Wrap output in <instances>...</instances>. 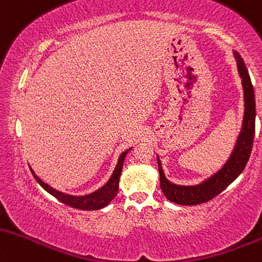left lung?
<instances>
[{"mask_svg": "<svg viewBox=\"0 0 262 262\" xmlns=\"http://www.w3.org/2000/svg\"><path fill=\"white\" fill-rule=\"evenodd\" d=\"M233 54L237 64V73L242 79L244 93L243 123L236 142L222 168L201 183L193 184V186H181V184L172 183L168 181L163 172L160 157L157 156L161 189L164 196L176 204L195 205L210 201L242 174L249 161L255 135V116H256L255 115V94L243 58L236 51H233Z\"/></svg>", "mask_w": 262, "mask_h": 262, "instance_id": "obj_1", "label": "left lung"}]
</instances>
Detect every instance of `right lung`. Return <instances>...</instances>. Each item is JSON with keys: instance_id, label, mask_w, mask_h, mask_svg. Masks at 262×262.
I'll use <instances>...</instances> for the list:
<instances>
[{"instance_id": "1", "label": "right lung", "mask_w": 262, "mask_h": 262, "mask_svg": "<svg viewBox=\"0 0 262 262\" xmlns=\"http://www.w3.org/2000/svg\"><path fill=\"white\" fill-rule=\"evenodd\" d=\"M132 149V147L127 148L126 151H123L121 155L119 156V160H117V164L114 169L113 174L108 178V181L99 189L94 190L93 193H89V194L85 195H72L68 194V193L60 192V190L54 189V188L49 186V184L44 183V182L40 179L38 176L34 173V170L31 168L32 174L34 176L36 181L39 183V186L43 188L44 190L52 194L53 196L60 201L64 204L69 205V207L75 208V209H81V210H98L101 209V208L106 207V205L115 198L117 192H119V181L120 176H121L122 172V166L123 161H125L126 155L128 154Z\"/></svg>"}]
</instances>
